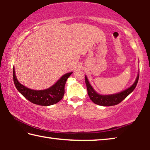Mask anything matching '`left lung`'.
Returning a JSON list of instances; mask_svg holds the SVG:
<instances>
[{
  "label": "left lung",
  "mask_w": 150,
  "mask_h": 150,
  "mask_svg": "<svg viewBox=\"0 0 150 150\" xmlns=\"http://www.w3.org/2000/svg\"><path fill=\"white\" fill-rule=\"evenodd\" d=\"M138 79L139 73L138 74V76H137L135 82L134 83V84L132 85L130 87L122 91L120 93L108 95H102L96 93V91L93 89V88L92 87V86L91 85L89 82H88L87 76H85V83L86 85H87L88 96H89L90 99L92 100L94 103H95L96 105L100 106H110L118 105V104L122 102L124 98L130 95V94L134 90V88H136Z\"/></svg>",
  "instance_id": "1"
}]
</instances>
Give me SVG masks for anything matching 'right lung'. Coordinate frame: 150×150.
<instances>
[{"label": "right lung", "instance_id": "1", "mask_svg": "<svg viewBox=\"0 0 150 150\" xmlns=\"http://www.w3.org/2000/svg\"><path fill=\"white\" fill-rule=\"evenodd\" d=\"M73 72L63 75L52 87L45 90L30 89L18 82L13 67V80L17 90L30 102L41 106H50L62 99L65 93V85L68 77Z\"/></svg>", "mask_w": 150, "mask_h": 150}]
</instances>
